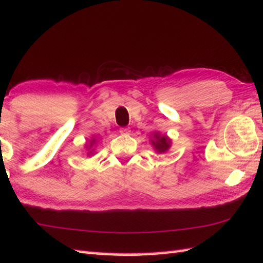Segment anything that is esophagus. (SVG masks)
I'll return each mask as SVG.
<instances>
[{
    "label": "esophagus",
    "instance_id": "obj_1",
    "mask_svg": "<svg viewBox=\"0 0 263 263\" xmlns=\"http://www.w3.org/2000/svg\"><path fill=\"white\" fill-rule=\"evenodd\" d=\"M119 132H121L122 135H128V133L131 132V130H130V127H121L119 128Z\"/></svg>",
    "mask_w": 263,
    "mask_h": 263
}]
</instances>
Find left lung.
Here are the masks:
<instances>
[{"label": "left lung", "mask_w": 263, "mask_h": 263, "mask_svg": "<svg viewBox=\"0 0 263 263\" xmlns=\"http://www.w3.org/2000/svg\"><path fill=\"white\" fill-rule=\"evenodd\" d=\"M155 140H152V144L154 145L155 149L159 153H164L169 149L171 141L166 136H160L159 133L154 135Z\"/></svg>", "instance_id": "1"}]
</instances>
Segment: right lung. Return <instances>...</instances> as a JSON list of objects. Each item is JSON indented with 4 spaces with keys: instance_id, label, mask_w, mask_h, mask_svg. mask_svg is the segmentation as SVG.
<instances>
[{
    "instance_id": "right-lung-1",
    "label": "right lung",
    "mask_w": 263,
    "mask_h": 263,
    "mask_svg": "<svg viewBox=\"0 0 263 263\" xmlns=\"http://www.w3.org/2000/svg\"><path fill=\"white\" fill-rule=\"evenodd\" d=\"M94 142H95V140H94V139H93V140H92V141H90V145H89V146H88V145H87V148H88V149H89V148H90V147H92V145H93V144H94ZM89 154H90V152H89Z\"/></svg>"
}]
</instances>
